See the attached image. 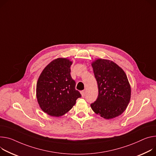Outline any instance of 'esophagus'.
<instances>
[{
	"label": "esophagus",
	"mask_w": 156,
	"mask_h": 156,
	"mask_svg": "<svg viewBox=\"0 0 156 156\" xmlns=\"http://www.w3.org/2000/svg\"><path fill=\"white\" fill-rule=\"evenodd\" d=\"M80 93H81V94L82 97H84V96H85V91H81Z\"/></svg>",
	"instance_id": "obj_1"
}]
</instances>
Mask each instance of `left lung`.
Masks as SVG:
<instances>
[{
    "instance_id": "1",
    "label": "left lung",
    "mask_w": 156,
    "mask_h": 156,
    "mask_svg": "<svg viewBox=\"0 0 156 156\" xmlns=\"http://www.w3.org/2000/svg\"><path fill=\"white\" fill-rule=\"evenodd\" d=\"M98 86V96L91 108L96 115L110 119L120 116L130 101L131 89L124 70L109 60L91 63Z\"/></svg>"
}]
</instances>
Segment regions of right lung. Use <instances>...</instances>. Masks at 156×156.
<instances>
[{"mask_svg": "<svg viewBox=\"0 0 156 156\" xmlns=\"http://www.w3.org/2000/svg\"><path fill=\"white\" fill-rule=\"evenodd\" d=\"M73 62L67 58H58L48 64L40 75L36 96L40 108L47 115L60 117L68 112L81 97L71 76Z\"/></svg>", "mask_w": 156, "mask_h": 156, "instance_id": "add662e5", "label": "right lung"}]
</instances>
